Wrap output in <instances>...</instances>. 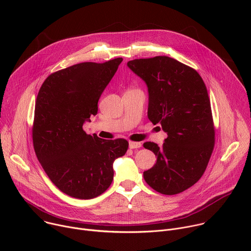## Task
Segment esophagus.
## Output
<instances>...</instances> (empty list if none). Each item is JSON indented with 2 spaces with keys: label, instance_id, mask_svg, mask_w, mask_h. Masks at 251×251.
Here are the masks:
<instances>
[{
  "label": "esophagus",
  "instance_id": "1",
  "mask_svg": "<svg viewBox=\"0 0 251 251\" xmlns=\"http://www.w3.org/2000/svg\"><path fill=\"white\" fill-rule=\"evenodd\" d=\"M140 147H142V144L140 142H129V148L130 149H138V148H140Z\"/></svg>",
  "mask_w": 251,
  "mask_h": 251
}]
</instances>
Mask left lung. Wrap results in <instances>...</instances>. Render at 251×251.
Returning a JSON list of instances; mask_svg holds the SVG:
<instances>
[{
  "label": "left lung",
  "instance_id": "1",
  "mask_svg": "<svg viewBox=\"0 0 251 251\" xmlns=\"http://www.w3.org/2000/svg\"><path fill=\"white\" fill-rule=\"evenodd\" d=\"M148 86V118L167 133L164 144L144 143L157 162L144 172L146 183L163 195H176L203 175L214 147V126L205 84L198 71L169 56L128 61Z\"/></svg>",
  "mask_w": 251,
  "mask_h": 251
}]
</instances>
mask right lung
Returning a JSON list of instances; mask_svg holds the SVG:
<instances>
[{"mask_svg": "<svg viewBox=\"0 0 251 251\" xmlns=\"http://www.w3.org/2000/svg\"><path fill=\"white\" fill-rule=\"evenodd\" d=\"M122 57L103 63L81 62L51 74L35 101L32 143L50 181L64 194L96 198L113 181V162L127 152L125 139L88 135L83 124L98 111V100Z\"/></svg>", "mask_w": 251, "mask_h": 251, "instance_id": "right-lung-1", "label": "right lung"}]
</instances>
